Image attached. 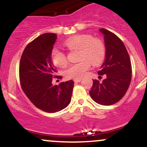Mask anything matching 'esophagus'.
Here are the masks:
<instances>
[{
  "mask_svg": "<svg viewBox=\"0 0 147 147\" xmlns=\"http://www.w3.org/2000/svg\"><path fill=\"white\" fill-rule=\"evenodd\" d=\"M82 80V79H74V82H80Z\"/></svg>",
  "mask_w": 147,
  "mask_h": 147,
  "instance_id": "34e87169",
  "label": "esophagus"
}]
</instances>
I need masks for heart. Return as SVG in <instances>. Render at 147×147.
<instances>
[{
	"instance_id": "obj_1",
	"label": "heart",
	"mask_w": 147,
	"mask_h": 147,
	"mask_svg": "<svg viewBox=\"0 0 147 147\" xmlns=\"http://www.w3.org/2000/svg\"><path fill=\"white\" fill-rule=\"evenodd\" d=\"M69 50H79L78 63L72 64L66 70L68 78L80 79L90 68V63L94 65L100 64L105 57V47L100 39L92 38L89 34H79L68 38L63 43ZM52 63L60 68L68 64L66 55L58 48H54L51 52Z\"/></svg>"
}]
</instances>
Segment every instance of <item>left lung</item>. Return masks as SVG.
Segmentation results:
<instances>
[{
    "mask_svg": "<svg viewBox=\"0 0 147 147\" xmlns=\"http://www.w3.org/2000/svg\"><path fill=\"white\" fill-rule=\"evenodd\" d=\"M104 35L106 59L98 71L105 75L100 82L92 80L90 92L92 99L101 105H111L119 102L125 95L131 80V63L130 57L122 40L109 30L99 29Z\"/></svg>",
    "mask_w": 147,
    "mask_h": 147,
    "instance_id": "left-lung-1",
    "label": "left lung"
}]
</instances>
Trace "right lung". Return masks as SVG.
I'll list each match as a JSON object with an SVG mask.
<instances>
[{
	"label": "right lung",
	"mask_w": 147,
	"mask_h": 147,
	"mask_svg": "<svg viewBox=\"0 0 147 147\" xmlns=\"http://www.w3.org/2000/svg\"><path fill=\"white\" fill-rule=\"evenodd\" d=\"M57 36L54 33L40 35L25 47L20 61L19 78L23 92L38 109L56 113L66 108L71 101L72 80L52 85L57 70L51 52Z\"/></svg>",
	"instance_id": "add662e5"
}]
</instances>
